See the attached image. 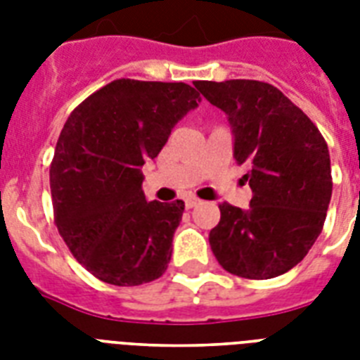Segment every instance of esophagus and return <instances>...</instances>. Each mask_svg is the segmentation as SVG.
Returning a JSON list of instances; mask_svg holds the SVG:
<instances>
[{"mask_svg": "<svg viewBox=\"0 0 360 360\" xmlns=\"http://www.w3.org/2000/svg\"><path fill=\"white\" fill-rule=\"evenodd\" d=\"M186 209H192V207H196L198 203H200V200L198 198H186Z\"/></svg>", "mask_w": 360, "mask_h": 360, "instance_id": "1", "label": "esophagus"}]
</instances>
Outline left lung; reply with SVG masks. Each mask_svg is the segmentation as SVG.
<instances>
[{"label": "left lung", "mask_w": 360, "mask_h": 360, "mask_svg": "<svg viewBox=\"0 0 360 360\" xmlns=\"http://www.w3.org/2000/svg\"><path fill=\"white\" fill-rule=\"evenodd\" d=\"M209 103L228 115L233 157L245 166L250 207L220 203L209 233L228 273L267 280L293 269L323 230L333 194L327 141L299 106L257 80L196 82Z\"/></svg>", "instance_id": "left-lung-1"}]
</instances>
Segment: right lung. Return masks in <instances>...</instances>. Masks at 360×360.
Returning a JSON list of instances; mask_svg holds the SVG:
<instances>
[{"label":"right lung","mask_w":360,"mask_h":360,"mask_svg":"<svg viewBox=\"0 0 360 360\" xmlns=\"http://www.w3.org/2000/svg\"><path fill=\"white\" fill-rule=\"evenodd\" d=\"M183 82L121 78L78 104L50 164L53 220L84 267L114 285L160 278L185 203L147 202L141 166L200 103Z\"/></svg>","instance_id":"right-lung-1"}]
</instances>
